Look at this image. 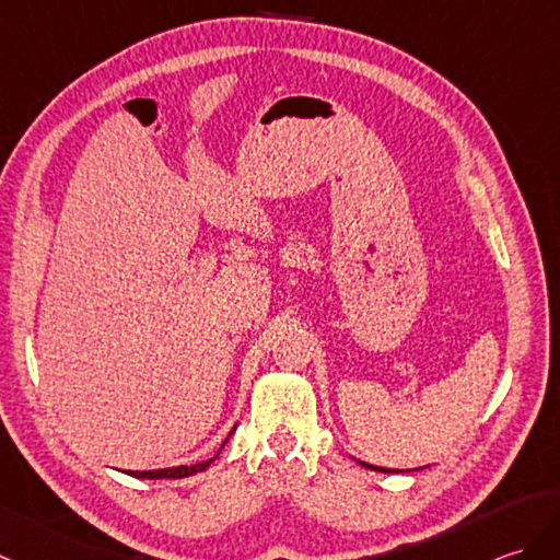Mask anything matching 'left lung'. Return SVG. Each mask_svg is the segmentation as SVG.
<instances>
[{
    "instance_id": "obj_1",
    "label": "left lung",
    "mask_w": 560,
    "mask_h": 560,
    "mask_svg": "<svg viewBox=\"0 0 560 560\" xmlns=\"http://www.w3.org/2000/svg\"><path fill=\"white\" fill-rule=\"evenodd\" d=\"M360 465H365V467H372V470H380V472H392V470H384V467H374V465H368V463H360ZM394 472H398V470H394Z\"/></svg>"
}]
</instances>
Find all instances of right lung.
Wrapping results in <instances>:
<instances>
[{"mask_svg": "<svg viewBox=\"0 0 560 560\" xmlns=\"http://www.w3.org/2000/svg\"><path fill=\"white\" fill-rule=\"evenodd\" d=\"M226 444V441H224ZM212 460H205V463H195V465H178V467H166V470H148V472H138L131 470L128 475L131 477H140V479H180V477H188L195 472H202L210 467Z\"/></svg>", "mask_w": 560, "mask_h": 560, "instance_id": "right-lung-1", "label": "right lung"}]
</instances>
